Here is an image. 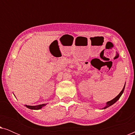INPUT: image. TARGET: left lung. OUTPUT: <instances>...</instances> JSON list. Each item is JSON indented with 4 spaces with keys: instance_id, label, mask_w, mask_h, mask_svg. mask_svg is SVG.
I'll use <instances>...</instances> for the list:
<instances>
[{
    "instance_id": "8db88e82",
    "label": "left lung",
    "mask_w": 135,
    "mask_h": 135,
    "mask_svg": "<svg viewBox=\"0 0 135 135\" xmlns=\"http://www.w3.org/2000/svg\"><path fill=\"white\" fill-rule=\"evenodd\" d=\"M125 84L124 86H123L122 90V91H120V93L119 95H118L117 97L115 98H114L113 99H112V100H110L109 101H108V102L106 103V106H105L103 108H102V109H106V108H109V107L112 106V104H114V103H116L118 100H119V98H120V97L122 96V95L123 93V91H124V89H125Z\"/></svg>"
}]
</instances>
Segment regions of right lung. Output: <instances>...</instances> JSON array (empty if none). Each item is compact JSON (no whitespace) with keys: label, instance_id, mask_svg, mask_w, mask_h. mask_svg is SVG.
<instances>
[{"label":"right lung","instance_id":"1","mask_svg":"<svg viewBox=\"0 0 135 135\" xmlns=\"http://www.w3.org/2000/svg\"><path fill=\"white\" fill-rule=\"evenodd\" d=\"M46 105H47V104H39V105H37V106H28V105H25V106L32 110H38V109H42L43 107L46 106Z\"/></svg>","mask_w":135,"mask_h":135}]
</instances>
